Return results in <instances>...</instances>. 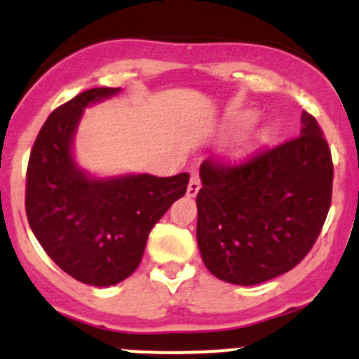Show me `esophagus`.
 <instances>
[{
  "mask_svg": "<svg viewBox=\"0 0 359 359\" xmlns=\"http://www.w3.org/2000/svg\"><path fill=\"white\" fill-rule=\"evenodd\" d=\"M199 189H201V180H199L198 174L192 172V176H190V182H189V187H187V194H189L190 198H194V196L199 192Z\"/></svg>",
  "mask_w": 359,
  "mask_h": 359,
  "instance_id": "1",
  "label": "esophagus"
}]
</instances>
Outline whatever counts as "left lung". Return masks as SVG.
Returning a JSON list of instances; mask_svg holds the SVG:
<instances>
[{"label": "left lung", "instance_id": "left-lung-1", "mask_svg": "<svg viewBox=\"0 0 359 359\" xmlns=\"http://www.w3.org/2000/svg\"><path fill=\"white\" fill-rule=\"evenodd\" d=\"M332 174L331 149L307 111L297 138L239 161L207 158L196 236L208 271L253 286L293 269L325 223Z\"/></svg>", "mask_w": 359, "mask_h": 359}]
</instances>
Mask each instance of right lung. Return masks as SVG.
I'll return each mask as SVG.
<instances>
[{"instance_id": "1", "label": "right lung", "mask_w": 359, "mask_h": 359, "mask_svg": "<svg viewBox=\"0 0 359 359\" xmlns=\"http://www.w3.org/2000/svg\"><path fill=\"white\" fill-rule=\"evenodd\" d=\"M120 88H93L46 118L27 169L28 224L43 250L69 277L90 286H115L135 273L152 226L185 196L189 174L97 180L81 170L72 145L84 107Z\"/></svg>"}]
</instances>
